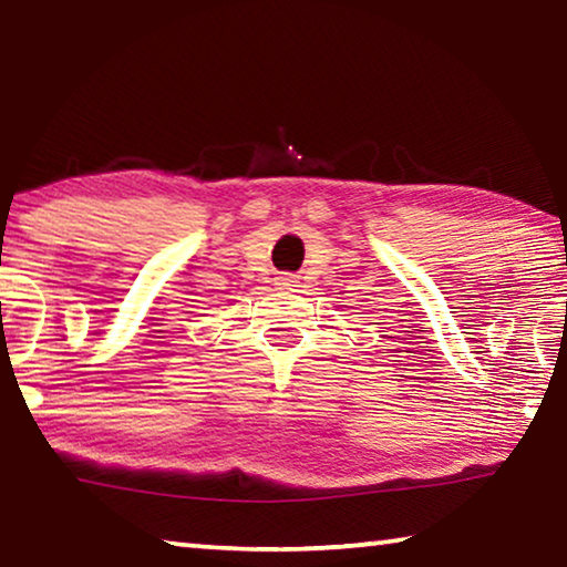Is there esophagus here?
Returning a JSON list of instances; mask_svg holds the SVG:
<instances>
[{"mask_svg": "<svg viewBox=\"0 0 567 567\" xmlns=\"http://www.w3.org/2000/svg\"><path fill=\"white\" fill-rule=\"evenodd\" d=\"M277 285H280V290H290L295 280H292V277H277Z\"/></svg>", "mask_w": 567, "mask_h": 567, "instance_id": "esophagus-1", "label": "esophagus"}]
</instances>
